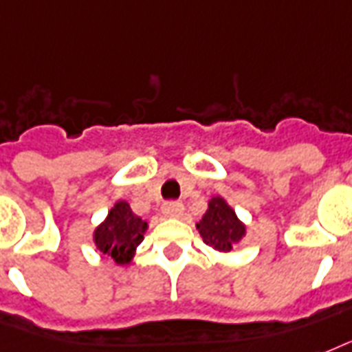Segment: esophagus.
Here are the masks:
<instances>
[{
    "instance_id": "obj_1",
    "label": "esophagus",
    "mask_w": 352,
    "mask_h": 352,
    "mask_svg": "<svg viewBox=\"0 0 352 352\" xmlns=\"http://www.w3.org/2000/svg\"><path fill=\"white\" fill-rule=\"evenodd\" d=\"M163 213L167 217H173V219H178V217L184 214V204L182 201H167L163 206Z\"/></svg>"
}]
</instances>
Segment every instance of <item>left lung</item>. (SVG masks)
<instances>
[{"instance_id":"1","label":"left lung","mask_w":352,"mask_h":352,"mask_svg":"<svg viewBox=\"0 0 352 352\" xmlns=\"http://www.w3.org/2000/svg\"><path fill=\"white\" fill-rule=\"evenodd\" d=\"M201 239L207 246L217 252H231L236 242L246 235V226L242 224L235 211L228 206L222 196H213L209 200L206 214L196 224Z\"/></svg>"}]
</instances>
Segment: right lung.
<instances>
[{
  "label": "right lung",
  "mask_w": 352,
  "mask_h": 352,
  "mask_svg": "<svg viewBox=\"0 0 352 352\" xmlns=\"http://www.w3.org/2000/svg\"><path fill=\"white\" fill-rule=\"evenodd\" d=\"M146 228L148 224L133 213L130 204L119 200L110 209L104 222L97 226L94 233L95 246L117 264H128L132 261L135 248L145 239Z\"/></svg>",
  "instance_id": "add662e5"
}]
</instances>
